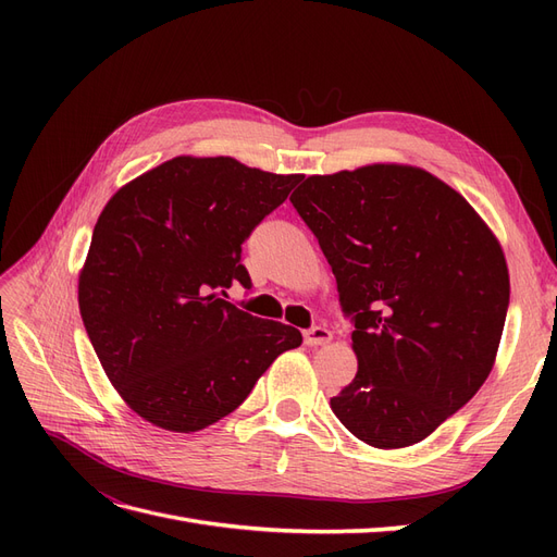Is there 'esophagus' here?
Listing matches in <instances>:
<instances>
[{
  "instance_id": "esophagus-1",
  "label": "esophagus",
  "mask_w": 557,
  "mask_h": 557,
  "mask_svg": "<svg viewBox=\"0 0 557 557\" xmlns=\"http://www.w3.org/2000/svg\"><path fill=\"white\" fill-rule=\"evenodd\" d=\"M305 336H307L309 344H323V342L330 339V332H327L325 327H320V325H313V323H311V325L305 330Z\"/></svg>"
}]
</instances>
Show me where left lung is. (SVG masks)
<instances>
[{
    "instance_id": "obj_1",
    "label": "left lung",
    "mask_w": 557,
    "mask_h": 557,
    "mask_svg": "<svg viewBox=\"0 0 557 557\" xmlns=\"http://www.w3.org/2000/svg\"><path fill=\"white\" fill-rule=\"evenodd\" d=\"M232 158H174L117 190L78 278L90 344L132 411L197 432L239 409L301 334L264 318L242 244L288 197Z\"/></svg>"
}]
</instances>
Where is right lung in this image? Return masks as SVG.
I'll list each match as a JSON object with an SVG mask.
<instances>
[{"label":"right lung","mask_w":557,"mask_h":557,"mask_svg":"<svg viewBox=\"0 0 557 557\" xmlns=\"http://www.w3.org/2000/svg\"><path fill=\"white\" fill-rule=\"evenodd\" d=\"M290 201L356 325L358 374L334 416L374 448L423 442L495 364L509 309L499 242L465 197L411 166L309 178Z\"/></svg>","instance_id":"add662e5"}]
</instances>
